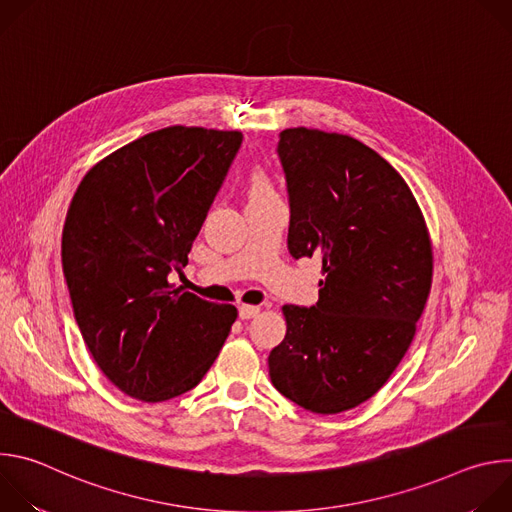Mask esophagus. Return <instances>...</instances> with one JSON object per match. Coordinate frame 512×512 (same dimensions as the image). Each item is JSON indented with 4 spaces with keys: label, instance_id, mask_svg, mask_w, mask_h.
I'll return each instance as SVG.
<instances>
[{
    "label": "esophagus",
    "instance_id": "esophagus-1",
    "mask_svg": "<svg viewBox=\"0 0 512 512\" xmlns=\"http://www.w3.org/2000/svg\"><path fill=\"white\" fill-rule=\"evenodd\" d=\"M259 312H261V308H259V306H249V304H243V306H239V316H241L243 320L255 318Z\"/></svg>",
    "mask_w": 512,
    "mask_h": 512
}]
</instances>
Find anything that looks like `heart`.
<instances>
[{"label":"heart","instance_id":"heart-1","mask_svg":"<svg viewBox=\"0 0 512 512\" xmlns=\"http://www.w3.org/2000/svg\"><path fill=\"white\" fill-rule=\"evenodd\" d=\"M273 194V188L269 184V180L263 176V174H255L251 178V190H249V196L251 198H259V196H271Z\"/></svg>","mask_w":512,"mask_h":512}]
</instances>
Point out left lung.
<instances>
[{"label": "left lung", "mask_w": 512, "mask_h": 512, "mask_svg": "<svg viewBox=\"0 0 512 512\" xmlns=\"http://www.w3.org/2000/svg\"><path fill=\"white\" fill-rule=\"evenodd\" d=\"M289 194L287 249L320 257L318 302L283 306L285 338L269 354L273 387L312 413L371 399L405 356L433 275L421 208L369 145L320 129L279 133Z\"/></svg>", "instance_id": "1"}]
</instances>
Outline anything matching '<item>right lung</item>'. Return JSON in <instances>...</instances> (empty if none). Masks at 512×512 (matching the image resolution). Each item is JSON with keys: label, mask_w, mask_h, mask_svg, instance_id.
<instances>
[{"label": "right lung", "mask_w": 512, "mask_h": 512, "mask_svg": "<svg viewBox=\"0 0 512 512\" xmlns=\"http://www.w3.org/2000/svg\"><path fill=\"white\" fill-rule=\"evenodd\" d=\"M241 131L172 125L95 164L62 229V271L83 340L125 395L158 403L194 389L237 308L174 289Z\"/></svg>", "instance_id": "1"}]
</instances>
